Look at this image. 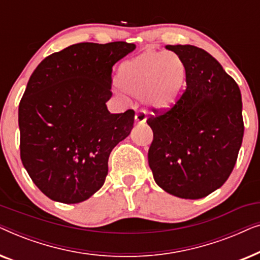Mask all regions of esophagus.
<instances>
[{
  "label": "esophagus",
  "instance_id": "1",
  "mask_svg": "<svg viewBox=\"0 0 260 260\" xmlns=\"http://www.w3.org/2000/svg\"><path fill=\"white\" fill-rule=\"evenodd\" d=\"M135 122L137 124H144L147 122V112L144 110H140V111L136 112L135 115Z\"/></svg>",
  "mask_w": 260,
  "mask_h": 260
}]
</instances>
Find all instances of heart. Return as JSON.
Listing matches in <instances>:
<instances>
[{
  "mask_svg": "<svg viewBox=\"0 0 260 260\" xmlns=\"http://www.w3.org/2000/svg\"><path fill=\"white\" fill-rule=\"evenodd\" d=\"M186 80V63L174 53L145 51L122 63L118 71L120 88L134 97L143 95L145 103L157 110L176 102Z\"/></svg>",
  "mask_w": 260,
  "mask_h": 260,
  "instance_id": "heart-1",
  "label": "heart"
}]
</instances>
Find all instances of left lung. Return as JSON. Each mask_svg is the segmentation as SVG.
<instances>
[{"label": "left lung", "instance_id": "8db88e82", "mask_svg": "<svg viewBox=\"0 0 260 260\" xmlns=\"http://www.w3.org/2000/svg\"><path fill=\"white\" fill-rule=\"evenodd\" d=\"M166 48L186 63L187 87L172 109L147 120L154 133L149 167L163 190L195 200L221 187L236 166L244 136L241 93L202 48Z\"/></svg>", "mask_w": 260, "mask_h": 260}]
</instances>
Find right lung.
I'll return each mask as SVG.
<instances>
[{"instance_id": "obj_1", "label": "right lung", "mask_w": 260, "mask_h": 260, "mask_svg": "<svg viewBox=\"0 0 260 260\" xmlns=\"http://www.w3.org/2000/svg\"><path fill=\"white\" fill-rule=\"evenodd\" d=\"M136 48L124 41L81 42L39 63L19 105L20 155L53 201L79 204L102 188L112 149L129 136L135 111L110 113L111 73Z\"/></svg>"}]
</instances>
